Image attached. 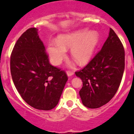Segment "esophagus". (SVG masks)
I'll use <instances>...</instances> for the list:
<instances>
[{
  "label": "esophagus",
  "mask_w": 134,
  "mask_h": 134,
  "mask_svg": "<svg viewBox=\"0 0 134 134\" xmlns=\"http://www.w3.org/2000/svg\"><path fill=\"white\" fill-rule=\"evenodd\" d=\"M74 74V71H67V75L69 76V77H70V76H72Z\"/></svg>",
  "instance_id": "obj_1"
}]
</instances>
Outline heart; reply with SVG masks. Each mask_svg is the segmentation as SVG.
<instances>
[{
  "label": "heart",
  "instance_id": "1",
  "mask_svg": "<svg viewBox=\"0 0 134 134\" xmlns=\"http://www.w3.org/2000/svg\"><path fill=\"white\" fill-rule=\"evenodd\" d=\"M99 40V34L94 30H81L60 35L57 41H51L47 45L51 62L54 65H60L66 58V49L70 48V55L79 65L88 64L93 57Z\"/></svg>",
  "mask_w": 134,
  "mask_h": 134
}]
</instances>
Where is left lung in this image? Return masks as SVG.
Returning <instances> with one entry per match:
<instances>
[{"mask_svg": "<svg viewBox=\"0 0 134 134\" xmlns=\"http://www.w3.org/2000/svg\"><path fill=\"white\" fill-rule=\"evenodd\" d=\"M125 70V49L114 30L102 49L83 69L76 71L83 81L79 91L82 103L89 108L107 104L118 91Z\"/></svg>", "mask_w": 134, "mask_h": 134, "instance_id": "1", "label": "left lung"}]
</instances>
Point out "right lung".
I'll return each instance as SVG.
<instances>
[{
    "label": "right lung",
    "instance_id": "right-lung-1",
    "mask_svg": "<svg viewBox=\"0 0 134 134\" xmlns=\"http://www.w3.org/2000/svg\"><path fill=\"white\" fill-rule=\"evenodd\" d=\"M10 71L23 99L38 110L56 106L68 79L65 71L49 63L36 28L28 29L16 41L10 58Z\"/></svg>",
    "mask_w": 134,
    "mask_h": 134
}]
</instances>
